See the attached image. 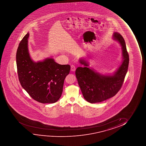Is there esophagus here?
Segmentation results:
<instances>
[{"label": "esophagus", "instance_id": "34e87169", "mask_svg": "<svg viewBox=\"0 0 146 146\" xmlns=\"http://www.w3.org/2000/svg\"><path fill=\"white\" fill-rule=\"evenodd\" d=\"M75 70H76V67H75V66L72 65L71 66V71H75Z\"/></svg>", "mask_w": 146, "mask_h": 146}]
</instances>
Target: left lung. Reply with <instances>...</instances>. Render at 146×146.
<instances>
[{"label": "left lung", "mask_w": 146, "mask_h": 146, "mask_svg": "<svg viewBox=\"0 0 146 146\" xmlns=\"http://www.w3.org/2000/svg\"><path fill=\"white\" fill-rule=\"evenodd\" d=\"M113 38L122 46L123 61L113 75H103L87 67L88 63L83 59L80 63L85 67L76 69L75 74L84 99L90 103H99L114 97L122 87L128 71L129 57L126 43L122 35L115 32Z\"/></svg>", "instance_id": "left-lung-1"}]
</instances>
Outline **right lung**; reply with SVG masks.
Listing matches in <instances>:
<instances>
[{
  "label": "right lung",
  "mask_w": 146,
  "mask_h": 146,
  "mask_svg": "<svg viewBox=\"0 0 146 146\" xmlns=\"http://www.w3.org/2000/svg\"><path fill=\"white\" fill-rule=\"evenodd\" d=\"M27 33L16 52L18 79L30 97L41 103H54L62 95L64 80L70 70L69 65H60L53 58L35 62L28 52Z\"/></svg>",
  "instance_id": "1"
}]
</instances>
